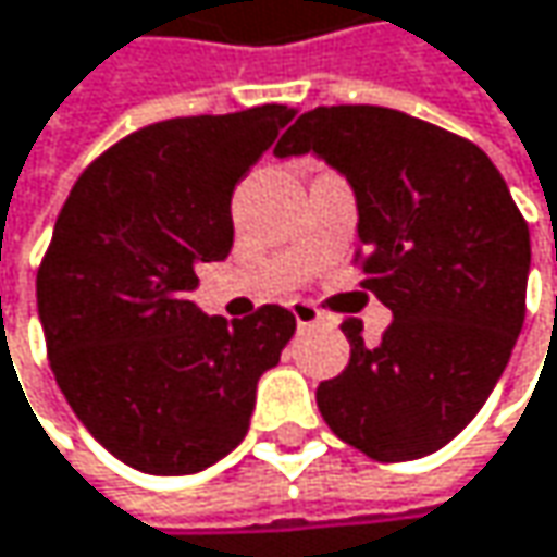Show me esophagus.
Listing matches in <instances>:
<instances>
[{"label": "esophagus", "instance_id": "34e87169", "mask_svg": "<svg viewBox=\"0 0 557 557\" xmlns=\"http://www.w3.org/2000/svg\"><path fill=\"white\" fill-rule=\"evenodd\" d=\"M289 309H293V315H296V325H299V329H312V325H319V322H322V312H319L312 302H306V299H296Z\"/></svg>", "mask_w": 557, "mask_h": 557}]
</instances>
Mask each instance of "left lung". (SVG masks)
Segmentation results:
<instances>
[{"label": "left lung", "instance_id": "obj_1", "mask_svg": "<svg viewBox=\"0 0 557 557\" xmlns=\"http://www.w3.org/2000/svg\"><path fill=\"white\" fill-rule=\"evenodd\" d=\"M350 181L363 289L392 309L376 347L347 319L350 363L315 392L344 443L376 462L436 453L497 385L527 319L530 226L466 136L376 104L302 114L274 146Z\"/></svg>", "mask_w": 557, "mask_h": 557}]
</instances>
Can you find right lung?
I'll list each match as a JSON object with an SVG mask.
<instances>
[{
  "mask_svg": "<svg viewBox=\"0 0 557 557\" xmlns=\"http://www.w3.org/2000/svg\"><path fill=\"white\" fill-rule=\"evenodd\" d=\"M293 108L172 117L73 184L37 271L50 370L88 433L146 475H190L242 443L255 388L296 331L283 306L203 315L194 268L232 248V190Z\"/></svg>",
  "mask_w": 557,
  "mask_h": 557,
  "instance_id": "obj_1",
  "label": "right lung"
}]
</instances>
